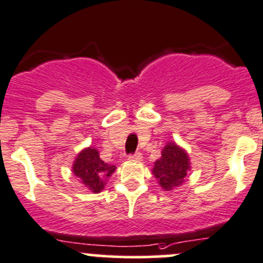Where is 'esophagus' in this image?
<instances>
[{
    "mask_svg": "<svg viewBox=\"0 0 263 263\" xmlns=\"http://www.w3.org/2000/svg\"><path fill=\"white\" fill-rule=\"evenodd\" d=\"M141 159H142L141 153H134V154H129L128 155V160H131V161H140Z\"/></svg>",
    "mask_w": 263,
    "mask_h": 263,
    "instance_id": "1",
    "label": "esophagus"
}]
</instances>
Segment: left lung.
<instances>
[{"instance_id": "obj_1", "label": "left lung", "mask_w": 263, "mask_h": 263, "mask_svg": "<svg viewBox=\"0 0 263 263\" xmlns=\"http://www.w3.org/2000/svg\"><path fill=\"white\" fill-rule=\"evenodd\" d=\"M188 169L190 159L184 150L174 144H168L161 151V158L156 160L153 173L164 190L171 191L184 182Z\"/></svg>"}]
</instances>
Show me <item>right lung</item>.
<instances>
[{"instance_id": "add662e5", "label": "right lung", "mask_w": 263, "mask_h": 263, "mask_svg": "<svg viewBox=\"0 0 263 263\" xmlns=\"http://www.w3.org/2000/svg\"><path fill=\"white\" fill-rule=\"evenodd\" d=\"M116 166L104 163L95 148H85L73 163V174L80 178L82 184L92 192H100L104 188L105 179L115 172Z\"/></svg>"}]
</instances>
